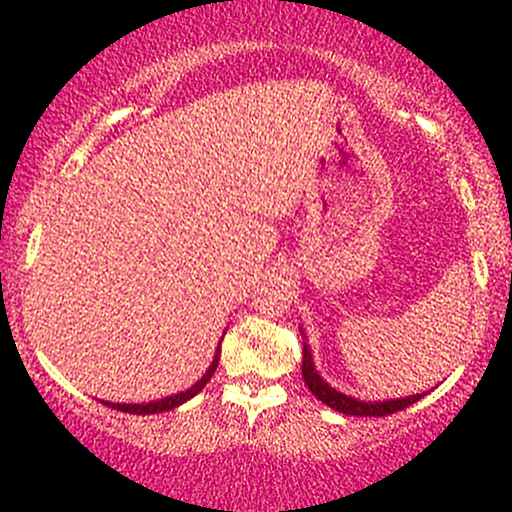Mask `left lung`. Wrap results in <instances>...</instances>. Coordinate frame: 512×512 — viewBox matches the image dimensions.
<instances>
[{
	"label": "left lung",
	"mask_w": 512,
	"mask_h": 512,
	"mask_svg": "<svg viewBox=\"0 0 512 512\" xmlns=\"http://www.w3.org/2000/svg\"><path fill=\"white\" fill-rule=\"evenodd\" d=\"M303 380L305 385L310 387V392L325 402L327 407H332L339 414H349V416H387V414H397V411L407 409L409 404L419 402L424 395H411V397H402V399H390V402H358L354 397H346L342 392H337L334 387H330L320 375L315 373L313 358H310V349L303 344Z\"/></svg>",
	"instance_id": "8db88e82"
}]
</instances>
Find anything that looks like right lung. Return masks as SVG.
<instances>
[{
	"instance_id": "right-lung-1",
	"label": "right lung",
	"mask_w": 512,
	"mask_h": 512,
	"mask_svg": "<svg viewBox=\"0 0 512 512\" xmlns=\"http://www.w3.org/2000/svg\"><path fill=\"white\" fill-rule=\"evenodd\" d=\"M219 349H221V344H219ZM219 354H221V351H216L214 361H211V366H209L207 373L202 375V380H199V383L192 385L190 390L180 392V395H175V397H166V399H158V402H149V404H110V402H103V404H108V407H113V409H117V411H127V414H158V411H170V409L180 407L182 402H187V399L195 397L197 392L202 390V387L209 383L211 375H214L216 366H219Z\"/></svg>"
}]
</instances>
